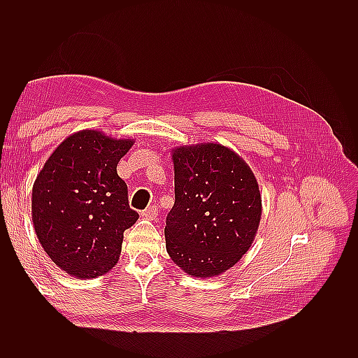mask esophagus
Here are the masks:
<instances>
[{
    "mask_svg": "<svg viewBox=\"0 0 358 358\" xmlns=\"http://www.w3.org/2000/svg\"><path fill=\"white\" fill-rule=\"evenodd\" d=\"M142 216H143V218L149 220V221H154V220L157 218V216H158V209H157V206H155V204L149 206V208H146V209L142 212Z\"/></svg>",
    "mask_w": 358,
    "mask_h": 358,
    "instance_id": "esophagus-1",
    "label": "esophagus"
}]
</instances>
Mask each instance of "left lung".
Segmentation results:
<instances>
[{
  "label": "left lung",
  "mask_w": 358,
  "mask_h": 358,
  "mask_svg": "<svg viewBox=\"0 0 358 358\" xmlns=\"http://www.w3.org/2000/svg\"><path fill=\"white\" fill-rule=\"evenodd\" d=\"M175 204L166 220L173 263L194 278H213L251 248L262 220V196L243 158L220 143L179 146Z\"/></svg>",
  "instance_id": "obj_1"
}]
</instances>
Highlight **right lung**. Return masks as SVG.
I'll use <instances>...</instances> for the list:
<instances>
[{
	"instance_id": "add662e5",
	"label": "right lung",
	"mask_w": 358,
	"mask_h": 358,
	"mask_svg": "<svg viewBox=\"0 0 358 358\" xmlns=\"http://www.w3.org/2000/svg\"><path fill=\"white\" fill-rule=\"evenodd\" d=\"M134 145L96 129L69 136L53 150L32 187V224L61 270L78 279L113 268L124 231L137 220L116 166Z\"/></svg>"
}]
</instances>
